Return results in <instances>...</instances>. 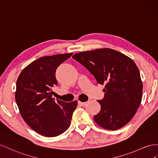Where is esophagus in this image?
<instances>
[{
  "mask_svg": "<svg viewBox=\"0 0 158 158\" xmlns=\"http://www.w3.org/2000/svg\"><path fill=\"white\" fill-rule=\"evenodd\" d=\"M79 104L81 105V106H85L87 104V102H79Z\"/></svg>",
  "mask_w": 158,
  "mask_h": 158,
  "instance_id": "esophagus-1",
  "label": "esophagus"
}]
</instances>
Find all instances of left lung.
<instances>
[{
    "instance_id": "8db88e82",
    "label": "left lung",
    "mask_w": 158,
    "mask_h": 158,
    "mask_svg": "<svg viewBox=\"0 0 158 158\" xmlns=\"http://www.w3.org/2000/svg\"><path fill=\"white\" fill-rule=\"evenodd\" d=\"M87 69L97 83L105 84V97L97 101L101 110L95 123L107 130H118L127 124L140 105L143 85L134 61L109 48L75 53L72 57Z\"/></svg>"
}]
</instances>
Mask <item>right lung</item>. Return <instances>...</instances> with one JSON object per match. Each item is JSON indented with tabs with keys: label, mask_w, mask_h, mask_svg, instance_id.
Returning <instances> with one entry per match:
<instances>
[{
	"label": "right lung",
	"mask_w": 158,
	"mask_h": 158,
	"mask_svg": "<svg viewBox=\"0 0 158 158\" xmlns=\"http://www.w3.org/2000/svg\"><path fill=\"white\" fill-rule=\"evenodd\" d=\"M73 53L45 56L22 71L16 81L15 99L20 114L34 131L46 137L64 133L71 124L77 101H55L52 89L57 84L56 69Z\"/></svg>",
	"instance_id": "right-lung-1"
}]
</instances>
